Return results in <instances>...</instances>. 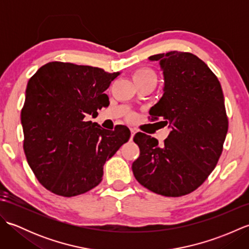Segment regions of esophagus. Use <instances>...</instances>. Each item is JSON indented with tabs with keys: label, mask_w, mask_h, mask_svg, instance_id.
Returning <instances> with one entry per match:
<instances>
[{
	"label": "esophagus",
	"mask_w": 249,
	"mask_h": 249,
	"mask_svg": "<svg viewBox=\"0 0 249 249\" xmlns=\"http://www.w3.org/2000/svg\"><path fill=\"white\" fill-rule=\"evenodd\" d=\"M136 133H137V130L135 128H130V140H133Z\"/></svg>",
	"instance_id": "obj_1"
}]
</instances>
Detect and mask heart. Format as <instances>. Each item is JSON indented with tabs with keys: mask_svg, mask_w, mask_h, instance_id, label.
Here are the masks:
<instances>
[{
	"mask_svg": "<svg viewBox=\"0 0 249 249\" xmlns=\"http://www.w3.org/2000/svg\"><path fill=\"white\" fill-rule=\"evenodd\" d=\"M136 79H156V75L151 70L143 68V70H139L135 72L134 80Z\"/></svg>",
	"mask_w": 249,
	"mask_h": 249,
	"instance_id": "b5f03b06",
	"label": "heart"
}]
</instances>
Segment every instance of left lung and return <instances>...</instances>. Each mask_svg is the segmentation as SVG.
Here are the masks:
<instances>
[{
  "label": "left lung",
  "mask_w": 249,
  "mask_h": 249,
  "mask_svg": "<svg viewBox=\"0 0 249 249\" xmlns=\"http://www.w3.org/2000/svg\"><path fill=\"white\" fill-rule=\"evenodd\" d=\"M163 75V94L150 109L171 131L163 145L137 133L140 155L133 162L142 186L166 197H181L197 189L214 170L228 131L225 99L213 71L198 56L170 51L149 57Z\"/></svg>",
  "instance_id": "left-lung-1"
}]
</instances>
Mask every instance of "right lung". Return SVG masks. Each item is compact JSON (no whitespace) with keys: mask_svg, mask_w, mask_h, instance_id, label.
Instances as JSON below:
<instances>
[{"mask_svg":"<svg viewBox=\"0 0 249 249\" xmlns=\"http://www.w3.org/2000/svg\"><path fill=\"white\" fill-rule=\"evenodd\" d=\"M102 68L50 62L28 82L21 110L23 149L45 188L63 197L89 192L102 182L104 165L130 137L128 127H100L96 118L105 91L120 75Z\"/></svg>","mask_w":249,"mask_h":249,"instance_id":"add662e5","label":"right lung"}]
</instances>
